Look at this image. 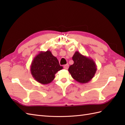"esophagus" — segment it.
<instances>
[{
	"instance_id": "1",
	"label": "esophagus",
	"mask_w": 125,
	"mask_h": 125,
	"mask_svg": "<svg viewBox=\"0 0 125 125\" xmlns=\"http://www.w3.org/2000/svg\"><path fill=\"white\" fill-rule=\"evenodd\" d=\"M63 68H64V69L67 70L68 69V68H69V64H67L64 65V66H63Z\"/></svg>"
}]
</instances>
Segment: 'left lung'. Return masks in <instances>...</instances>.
<instances>
[{
  "mask_svg": "<svg viewBox=\"0 0 125 125\" xmlns=\"http://www.w3.org/2000/svg\"><path fill=\"white\" fill-rule=\"evenodd\" d=\"M73 64L68 71L72 77L80 83H88L94 77L97 71V65L91 58L76 52L73 56Z\"/></svg>",
  "mask_w": 125,
  "mask_h": 125,
  "instance_id": "left-lung-1",
  "label": "left lung"
}]
</instances>
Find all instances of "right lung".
Segmentation results:
<instances>
[{
	"instance_id": "obj_1",
	"label": "right lung",
	"mask_w": 125,
	"mask_h": 125,
	"mask_svg": "<svg viewBox=\"0 0 125 125\" xmlns=\"http://www.w3.org/2000/svg\"><path fill=\"white\" fill-rule=\"evenodd\" d=\"M63 69L57 58L50 50L40 52L34 58L31 65L33 78L39 83L48 84L54 80L57 71Z\"/></svg>"
}]
</instances>
